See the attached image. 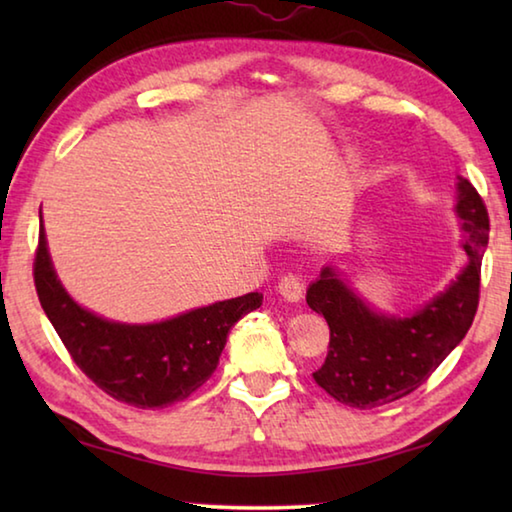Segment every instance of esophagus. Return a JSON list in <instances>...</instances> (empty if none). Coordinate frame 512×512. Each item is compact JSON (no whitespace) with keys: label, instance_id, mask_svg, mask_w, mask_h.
<instances>
[{"label":"esophagus","instance_id":"34e87169","mask_svg":"<svg viewBox=\"0 0 512 512\" xmlns=\"http://www.w3.org/2000/svg\"><path fill=\"white\" fill-rule=\"evenodd\" d=\"M277 291H280V296L284 300L289 302H298L302 300V291H305V287H302L300 277L296 275H284L280 282H277Z\"/></svg>","mask_w":512,"mask_h":512}]
</instances>
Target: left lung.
<instances>
[{
  "mask_svg": "<svg viewBox=\"0 0 512 512\" xmlns=\"http://www.w3.org/2000/svg\"><path fill=\"white\" fill-rule=\"evenodd\" d=\"M456 214L463 221L467 266L409 318L372 311L334 266H325L309 284L307 305L329 325L327 357L314 379L336 402L375 409L400 400L420 388L465 339L479 307L481 259L490 232L483 198L465 178H458Z\"/></svg>",
  "mask_w": 512,
  "mask_h": 512,
  "instance_id": "1",
  "label": "left lung"
}]
</instances>
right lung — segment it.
<instances>
[{
    "label": "right lung",
    "mask_w": 512,
    "mask_h": 512,
    "mask_svg": "<svg viewBox=\"0 0 512 512\" xmlns=\"http://www.w3.org/2000/svg\"><path fill=\"white\" fill-rule=\"evenodd\" d=\"M33 282L42 309L76 366L112 400L137 409H164L196 393L219 366L232 325L262 307L264 298L253 291L162 323H112L67 296L51 266L42 225Z\"/></svg>",
    "instance_id": "right-lung-1"
}]
</instances>
